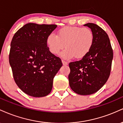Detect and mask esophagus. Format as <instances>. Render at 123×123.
Here are the masks:
<instances>
[{"mask_svg": "<svg viewBox=\"0 0 123 123\" xmlns=\"http://www.w3.org/2000/svg\"><path fill=\"white\" fill-rule=\"evenodd\" d=\"M62 63H63V64L64 65V66H66V65L68 64V62H67L64 61V60H62Z\"/></svg>", "mask_w": 123, "mask_h": 123, "instance_id": "34e87169", "label": "esophagus"}]
</instances>
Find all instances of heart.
Here are the masks:
<instances>
[{
	"label": "heart",
	"instance_id": "b5f03b06",
	"mask_svg": "<svg viewBox=\"0 0 123 123\" xmlns=\"http://www.w3.org/2000/svg\"><path fill=\"white\" fill-rule=\"evenodd\" d=\"M94 34L87 27L66 26L61 29L56 36L51 33L48 36L47 43L50 52L57 55L63 49L61 56L63 58L76 59L85 56L93 46Z\"/></svg>",
	"mask_w": 123,
	"mask_h": 123
}]
</instances>
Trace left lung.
I'll list each match as a JSON object with an SVG mask.
<instances>
[{"label":"left lung","mask_w":123,"mask_h":123,"mask_svg":"<svg viewBox=\"0 0 123 123\" xmlns=\"http://www.w3.org/2000/svg\"><path fill=\"white\" fill-rule=\"evenodd\" d=\"M94 34L93 46L89 53L79 61L69 63L70 87L83 96L98 91L110 75L113 53L107 33L97 25L85 24Z\"/></svg>","instance_id":"left-lung-1"}]
</instances>
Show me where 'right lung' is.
I'll list each match as a JSON object with an SVG mask.
<instances>
[{
	"label": "right lung",
	"mask_w": 123,
	"mask_h": 123,
	"mask_svg": "<svg viewBox=\"0 0 123 123\" xmlns=\"http://www.w3.org/2000/svg\"><path fill=\"white\" fill-rule=\"evenodd\" d=\"M56 25L29 23L11 42L9 63L16 84L29 96L42 97L52 89L53 80L62 66L61 59L47 47V38Z\"/></svg>",
	"instance_id": "obj_1"
}]
</instances>
